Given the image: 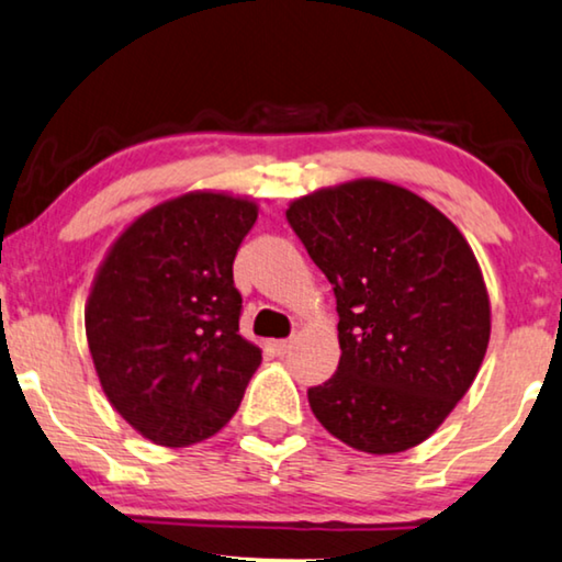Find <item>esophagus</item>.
<instances>
[{"label":"esophagus","instance_id":"34e87169","mask_svg":"<svg viewBox=\"0 0 562 562\" xmlns=\"http://www.w3.org/2000/svg\"><path fill=\"white\" fill-rule=\"evenodd\" d=\"M271 347H273L276 355H286L291 349V339H273Z\"/></svg>","mask_w":562,"mask_h":562}]
</instances>
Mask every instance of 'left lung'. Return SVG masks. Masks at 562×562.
Wrapping results in <instances>:
<instances>
[{
    "label": "left lung",
    "instance_id": "left-lung-1",
    "mask_svg": "<svg viewBox=\"0 0 562 562\" xmlns=\"http://www.w3.org/2000/svg\"><path fill=\"white\" fill-rule=\"evenodd\" d=\"M291 231L327 276L339 364L308 405L364 453L434 434L474 382L490 345V296L449 217L403 187L357 180L291 202Z\"/></svg>",
    "mask_w": 562,
    "mask_h": 562
}]
</instances>
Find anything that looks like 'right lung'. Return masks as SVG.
I'll list each match as a JSON object with an SVG mask.
<instances>
[{"label":"right lung","instance_id":"obj_1","mask_svg":"<svg viewBox=\"0 0 562 562\" xmlns=\"http://www.w3.org/2000/svg\"><path fill=\"white\" fill-rule=\"evenodd\" d=\"M250 200L190 192L113 243L86 306L95 372L121 416L159 446L198 443L238 411L261 349L240 337L233 281Z\"/></svg>","mask_w":562,"mask_h":562}]
</instances>
